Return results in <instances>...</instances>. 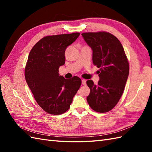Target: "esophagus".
I'll return each mask as SVG.
<instances>
[{
  "label": "esophagus",
  "mask_w": 152,
  "mask_h": 152,
  "mask_svg": "<svg viewBox=\"0 0 152 152\" xmlns=\"http://www.w3.org/2000/svg\"><path fill=\"white\" fill-rule=\"evenodd\" d=\"M82 83L83 85H86V80H84V79H83L82 80Z\"/></svg>",
  "instance_id": "34e87169"
}]
</instances>
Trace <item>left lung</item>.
Returning a JSON list of instances; mask_svg holds the SVG:
<instances>
[{
	"instance_id": "left-lung-1",
	"label": "left lung",
	"mask_w": 152,
	"mask_h": 152,
	"mask_svg": "<svg viewBox=\"0 0 152 152\" xmlns=\"http://www.w3.org/2000/svg\"><path fill=\"white\" fill-rule=\"evenodd\" d=\"M85 41L93 50V63L100 68L96 85L89 80L88 104L96 112L110 111L118 104L124 91L129 72V64L117 38L108 32L83 33Z\"/></svg>"
}]
</instances>
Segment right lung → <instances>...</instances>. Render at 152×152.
Returning a JSON list of instances; mask_svg holds the SVG:
<instances>
[{"label": "right lung", "mask_w": 152, "mask_h": 152, "mask_svg": "<svg viewBox=\"0 0 152 152\" xmlns=\"http://www.w3.org/2000/svg\"><path fill=\"white\" fill-rule=\"evenodd\" d=\"M79 33L47 36L32 48L25 69L26 82L38 104L45 112L59 115L69 109L82 84L78 76L65 79L59 69L65 62L64 52Z\"/></svg>", "instance_id": "add662e5"}]
</instances>
